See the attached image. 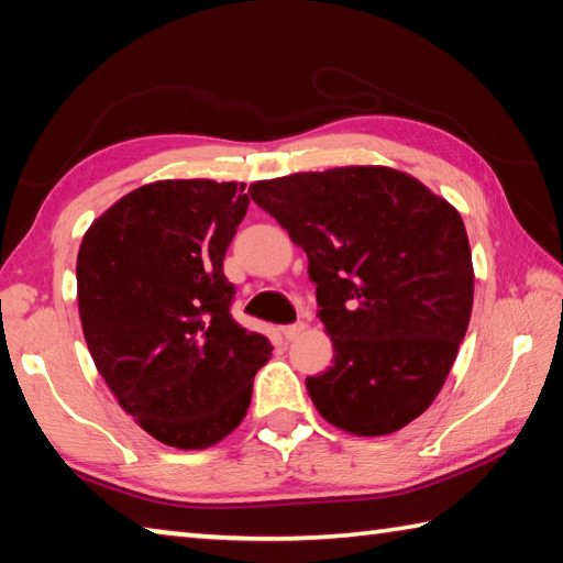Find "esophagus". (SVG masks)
I'll use <instances>...</instances> for the list:
<instances>
[{"instance_id": "esophagus-1", "label": "esophagus", "mask_w": 563, "mask_h": 563, "mask_svg": "<svg viewBox=\"0 0 563 563\" xmlns=\"http://www.w3.org/2000/svg\"><path fill=\"white\" fill-rule=\"evenodd\" d=\"M302 330H305V322H292V325H285V328H280V332H283V335L288 338V340H295V338H298Z\"/></svg>"}]
</instances>
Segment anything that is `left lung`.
Wrapping results in <instances>:
<instances>
[{
  "mask_svg": "<svg viewBox=\"0 0 563 563\" xmlns=\"http://www.w3.org/2000/svg\"><path fill=\"white\" fill-rule=\"evenodd\" d=\"M247 194L308 255L332 365L308 395L357 437L402 430L440 395L464 340L474 268L464 221L415 176L342 166L255 180Z\"/></svg>",
  "mask_w": 563,
  "mask_h": 563,
  "instance_id": "obj_1",
  "label": "left lung"
}]
</instances>
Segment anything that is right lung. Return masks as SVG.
I'll return each instance as SVG.
<instances>
[{
	"label": "right lung",
	"instance_id": "add662e5",
	"mask_svg": "<svg viewBox=\"0 0 563 563\" xmlns=\"http://www.w3.org/2000/svg\"><path fill=\"white\" fill-rule=\"evenodd\" d=\"M245 184L156 180L84 233L76 295L93 365L123 412L176 450H206L243 422L271 342L231 318L223 258Z\"/></svg>",
	"mask_w": 563,
	"mask_h": 563
}]
</instances>
